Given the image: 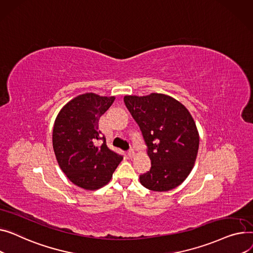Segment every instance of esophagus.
<instances>
[{
	"label": "esophagus",
	"instance_id": "obj_1",
	"mask_svg": "<svg viewBox=\"0 0 253 253\" xmlns=\"http://www.w3.org/2000/svg\"><path fill=\"white\" fill-rule=\"evenodd\" d=\"M133 155H135V151H133V149H129V150L127 151V156H128V157H132Z\"/></svg>",
	"mask_w": 253,
	"mask_h": 253
}]
</instances>
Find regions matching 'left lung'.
Segmentation results:
<instances>
[{
  "label": "left lung",
  "mask_w": 253,
  "mask_h": 253,
  "mask_svg": "<svg viewBox=\"0 0 253 253\" xmlns=\"http://www.w3.org/2000/svg\"><path fill=\"white\" fill-rule=\"evenodd\" d=\"M125 104L137 122L151 160L140 175L147 189L166 192L181 185L194 168L199 132L189 110L174 98L158 93L127 95Z\"/></svg>",
  "instance_id": "8db88e82"
}]
</instances>
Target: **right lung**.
<instances>
[{
	"label": "right lung",
	"mask_w": 253,
	"mask_h": 253,
	"mask_svg": "<svg viewBox=\"0 0 253 253\" xmlns=\"http://www.w3.org/2000/svg\"><path fill=\"white\" fill-rule=\"evenodd\" d=\"M115 100L85 93L59 111L53 128V149L58 165L70 182L84 190L108 184L123 156L110 150L99 130V120ZM100 139L103 143L99 145Z\"/></svg>",
	"instance_id": "1"
}]
</instances>
